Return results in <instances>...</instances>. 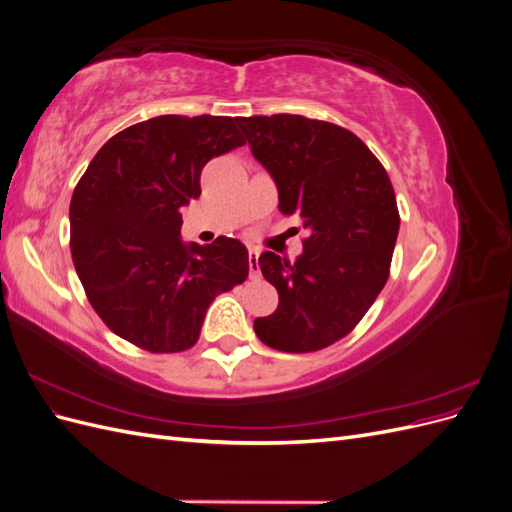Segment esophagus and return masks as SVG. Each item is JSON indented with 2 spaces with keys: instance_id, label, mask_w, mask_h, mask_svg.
<instances>
[{
  "instance_id": "esophagus-1",
  "label": "esophagus",
  "mask_w": 512,
  "mask_h": 512,
  "mask_svg": "<svg viewBox=\"0 0 512 512\" xmlns=\"http://www.w3.org/2000/svg\"><path fill=\"white\" fill-rule=\"evenodd\" d=\"M258 256H260V252L256 250V247H250V277H258L260 275Z\"/></svg>"
}]
</instances>
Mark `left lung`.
I'll use <instances>...</instances> for the list:
<instances>
[{
    "label": "left lung",
    "instance_id": "left-lung-1",
    "mask_svg": "<svg viewBox=\"0 0 512 512\" xmlns=\"http://www.w3.org/2000/svg\"><path fill=\"white\" fill-rule=\"evenodd\" d=\"M252 156L267 168L284 215L299 213L309 237L288 262L258 265L280 305L254 320L262 344L314 352L348 335L389 280L399 211L389 175L359 136L301 115L239 117Z\"/></svg>",
    "mask_w": 512,
    "mask_h": 512
}]
</instances>
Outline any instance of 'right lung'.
I'll list each match as a JSON object with an SVG mask.
<instances>
[{"instance_id": "add662e5", "label": "right lung", "mask_w": 512, "mask_h": 512, "mask_svg": "<svg viewBox=\"0 0 512 512\" xmlns=\"http://www.w3.org/2000/svg\"><path fill=\"white\" fill-rule=\"evenodd\" d=\"M245 145L237 117L160 115L121 130L96 153L70 200L74 269L113 333L149 352L196 344L209 305L245 282V245L181 239V207L200 173Z\"/></svg>"}]
</instances>
